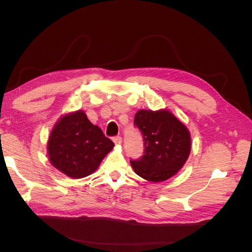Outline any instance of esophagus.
<instances>
[{"label": "esophagus", "instance_id": "obj_1", "mask_svg": "<svg viewBox=\"0 0 252 252\" xmlns=\"http://www.w3.org/2000/svg\"><path fill=\"white\" fill-rule=\"evenodd\" d=\"M113 142L116 143L117 145H119V144L122 143V138H121V136H114V138H113Z\"/></svg>", "mask_w": 252, "mask_h": 252}]
</instances>
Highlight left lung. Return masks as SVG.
<instances>
[{"instance_id":"obj_1","label":"left lung","mask_w":252,"mask_h":252,"mask_svg":"<svg viewBox=\"0 0 252 252\" xmlns=\"http://www.w3.org/2000/svg\"><path fill=\"white\" fill-rule=\"evenodd\" d=\"M134 125L144 140L143 157L130 159L134 172L155 183L173 177L186 163L191 149L187 127L166 109H141L135 113Z\"/></svg>"}]
</instances>
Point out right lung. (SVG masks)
<instances>
[{"label": "right lung", "mask_w": 252, "mask_h": 252, "mask_svg": "<svg viewBox=\"0 0 252 252\" xmlns=\"http://www.w3.org/2000/svg\"><path fill=\"white\" fill-rule=\"evenodd\" d=\"M100 127L78 110L61 118L50 133L47 151L50 163L72 179L94 172L102 159L113 148Z\"/></svg>", "instance_id": "1"}]
</instances>
